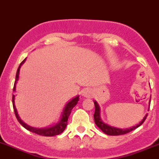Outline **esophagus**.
I'll list each match as a JSON object with an SVG mask.
<instances>
[{
  "label": "esophagus",
  "instance_id": "34e87169",
  "mask_svg": "<svg viewBox=\"0 0 159 159\" xmlns=\"http://www.w3.org/2000/svg\"><path fill=\"white\" fill-rule=\"evenodd\" d=\"M81 94L84 97H90L92 95H93V91H92L90 88H85V89L82 90Z\"/></svg>",
  "mask_w": 159,
  "mask_h": 159
}]
</instances>
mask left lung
Segmentation results:
<instances>
[{"instance_id":"1","label":"left lung","mask_w":159,"mask_h":159,"mask_svg":"<svg viewBox=\"0 0 159 159\" xmlns=\"http://www.w3.org/2000/svg\"><path fill=\"white\" fill-rule=\"evenodd\" d=\"M94 104H95V113L93 116H94V120H95V123L96 125L99 127L102 132H104L105 134L109 135H125V134L129 133L131 131L134 130L138 127H139L144 122H145V119H146L147 115H145V117L143 118L142 121L135 126L132 127L130 129H118V128H115V127H112L110 125H107V124L104 123L102 121L100 118V109H99V106L98 105L97 102L96 101H94Z\"/></svg>"}]
</instances>
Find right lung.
<instances>
[{"label":"right lung","mask_w":159,"mask_h":159,"mask_svg":"<svg viewBox=\"0 0 159 159\" xmlns=\"http://www.w3.org/2000/svg\"><path fill=\"white\" fill-rule=\"evenodd\" d=\"M26 60V59H24L22 62L20 64L18 69H17V74H16V80L14 82V89H13V91H15V88H16V83H17V80H18L19 77V73H20V68L21 65L24 63V61ZM79 101V96H77L76 97L73 98L72 100H70V102H67L66 105V106L63 109V112H62L61 117H60V120L57 122V123L54 124L52 126L49 127V128H45V129H37V128H34V127H31L27 125V124L24 123L22 120L20 119V118L19 117L18 114H17V109L15 107V104H14V95H13L12 97V102H13V108H14V113H15L16 117H17V120L21 124L22 126H24L26 129H27L30 132H33V133L37 134V135H43V136H54V135H60V133L63 132L66 129V125H67V121H68V118L70 116V114L71 113V111L73 109V108L76 106V103Z\"/></svg>","instance_id":"1"}]
</instances>
